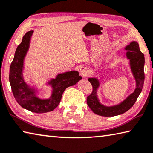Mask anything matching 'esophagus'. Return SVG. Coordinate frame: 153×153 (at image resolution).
Listing matches in <instances>:
<instances>
[{
	"mask_svg": "<svg viewBox=\"0 0 153 153\" xmlns=\"http://www.w3.org/2000/svg\"><path fill=\"white\" fill-rule=\"evenodd\" d=\"M79 73L83 77H85L88 74V69L85 67H82L79 69Z\"/></svg>",
	"mask_w": 153,
	"mask_h": 153,
	"instance_id": "1",
	"label": "esophagus"
}]
</instances>
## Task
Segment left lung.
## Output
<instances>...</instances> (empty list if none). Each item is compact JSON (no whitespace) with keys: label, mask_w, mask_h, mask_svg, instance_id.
Here are the masks:
<instances>
[{"label":"left lung","mask_w":153,"mask_h":153,"mask_svg":"<svg viewBox=\"0 0 153 153\" xmlns=\"http://www.w3.org/2000/svg\"><path fill=\"white\" fill-rule=\"evenodd\" d=\"M126 56L130 59V65L133 75L137 82V88L131 95H130L125 100L118 105L113 107H105L100 104L96 96L97 88L99 86V82L95 78H89V82L92 85V91L87 97V104L90 109L96 114L102 116H114L122 114L130 109L140 95L143 90L144 73V57L140 51L139 45L137 42L133 41L129 45L126 46Z\"/></svg>","instance_id":"left-lung-1"}]
</instances>
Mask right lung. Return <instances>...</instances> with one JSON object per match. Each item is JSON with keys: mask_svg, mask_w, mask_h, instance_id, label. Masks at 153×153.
<instances>
[{"mask_svg": "<svg viewBox=\"0 0 153 153\" xmlns=\"http://www.w3.org/2000/svg\"><path fill=\"white\" fill-rule=\"evenodd\" d=\"M33 33V30L27 32L16 49L15 57L10 66L9 82L13 96L21 107L32 112L45 113L53 110L59 105L65 89L76 84L82 77L76 71L59 74L56 78L49 82L53 88L51 98L48 100L37 98L33 89L28 87L22 77L24 57L29 49Z\"/></svg>", "mask_w": 153, "mask_h": 153, "instance_id": "add662e5", "label": "right lung"}]
</instances>
